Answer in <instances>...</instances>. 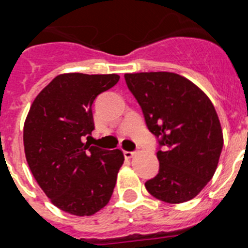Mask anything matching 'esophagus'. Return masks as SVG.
Listing matches in <instances>:
<instances>
[{
	"mask_svg": "<svg viewBox=\"0 0 248 248\" xmlns=\"http://www.w3.org/2000/svg\"><path fill=\"white\" fill-rule=\"evenodd\" d=\"M135 155V151H124V156L126 157V159H130V157H133Z\"/></svg>",
	"mask_w": 248,
	"mask_h": 248,
	"instance_id": "esophagus-1",
	"label": "esophagus"
}]
</instances>
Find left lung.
I'll list each match as a JSON object with an SVG mask.
<instances>
[{"mask_svg": "<svg viewBox=\"0 0 248 248\" xmlns=\"http://www.w3.org/2000/svg\"><path fill=\"white\" fill-rule=\"evenodd\" d=\"M149 130L159 138V174L145 183L154 198L181 203L214 176L223 146L217 113L191 80L171 72L124 74Z\"/></svg>", "mask_w": 248, "mask_h": 248, "instance_id": "obj_1", "label": "left lung"}]
</instances>
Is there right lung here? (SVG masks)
Instances as JSON below:
<instances>
[{
    "mask_svg": "<svg viewBox=\"0 0 248 248\" xmlns=\"http://www.w3.org/2000/svg\"><path fill=\"white\" fill-rule=\"evenodd\" d=\"M118 74H59L31 105L23 145L31 172L50 202L76 216H92L111 198L124 155L92 146V105L117 84Z\"/></svg>",
    "mask_w": 248,
    "mask_h": 248,
    "instance_id": "obj_1",
    "label": "right lung"
}]
</instances>
